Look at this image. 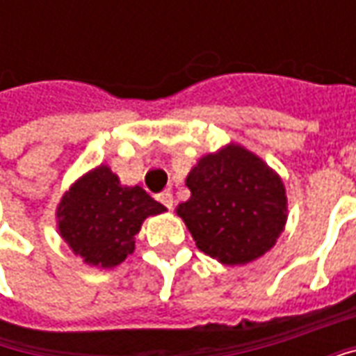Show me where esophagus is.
Instances as JSON below:
<instances>
[{
    "instance_id": "obj_1",
    "label": "esophagus",
    "mask_w": 356,
    "mask_h": 356,
    "mask_svg": "<svg viewBox=\"0 0 356 356\" xmlns=\"http://www.w3.org/2000/svg\"><path fill=\"white\" fill-rule=\"evenodd\" d=\"M158 200L162 202L163 206L168 209L173 208V194L171 193H162V194H158Z\"/></svg>"
}]
</instances>
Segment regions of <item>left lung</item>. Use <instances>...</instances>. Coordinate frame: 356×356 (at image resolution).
Returning <instances> with one entry per match:
<instances>
[{
  "instance_id": "left-lung-1",
  "label": "left lung",
  "mask_w": 356,
  "mask_h": 356,
  "mask_svg": "<svg viewBox=\"0 0 356 356\" xmlns=\"http://www.w3.org/2000/svg\"><path fill=\"white\" fill-rule=\"evenodd\" d=\"M177 206L200 252L223 265H246L276 244L288 219L286 188L278 173L240 145H227L198 160Z\"/></svg>"
}]
</instances>
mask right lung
I'll use <instances>...</instances> for the list:
<instances>
[{"instance_id":"1","label":"right lung","mask_w":356,"mask_h":356,"mask_svg":"<svg viewBox=\"0 0 356 356\" xmlns=\"http://www.w3.org/2000/svg\"><path fill=\"white\" fill-rule=\"evenodd\" d=\"M163 211L140 186H124L102 163L65 193L57 208L58 232L88 265L112 268L133 254L143 221Z\"/></svg>"}]
</instances>
